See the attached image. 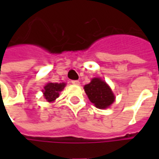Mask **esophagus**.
<instances>
[{
  "instance_id": "1",
  "label": "esophagus",
  "mask_w": 159,
  "mask_h": 159,
  "mask_svg": "<svg viewBox=\"0 0 159 159\" xmlns=\"http://www.w3.org/2000/svg\"><path fill=\"white\" fill-rule=\"evenodd\" d=\"M71 83H72L73 85H79V84H80V81H79V80H71Z\"/></svg>"
}]
</instances>
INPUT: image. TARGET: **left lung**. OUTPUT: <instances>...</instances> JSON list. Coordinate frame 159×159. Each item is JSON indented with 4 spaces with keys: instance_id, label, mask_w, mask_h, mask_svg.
I'll use <instances>...</instances> for the list:
<instances>
[{
    "instance_id": "1",
    "label": "left lung",
    "mask_w": 159,
    "mask_h": 159,
    "mask_svg": "<svg viewBox=\"0 0 159 159\" xmlns=\"http://www.w3.org/2000/svg\"><path fill=\"white\" fill-rule=\"evenodd\" d=\"M84 89L90 102L94 103L96 108L105 109L115 100L111 89L105 81L98 78L93 79L91 82L84 87Z\"/></svg>"
}]
</instances>
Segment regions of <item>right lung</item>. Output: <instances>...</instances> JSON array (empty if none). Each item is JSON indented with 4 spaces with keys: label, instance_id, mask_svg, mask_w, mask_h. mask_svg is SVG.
Segmentation results:
<instances>
[{
    "label": "right lung",
    "instance_id": "1",
    "mask_svg": "<svg viewBox=\"0 0 159 159\" xmlns=\"http://www.w3.org/2000/svg\"><path fill=\"white\" fill-rule=\"evenodd\" d=\"M64 83H48L43 90L45 99L48 102L55 101L59 96V92L64 89Z\"/></svg>",
    "mask_w": 159,
    "mask_h": 159
}]
</instances>
